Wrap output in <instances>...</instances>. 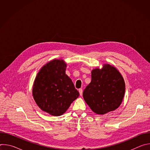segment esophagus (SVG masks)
<instances>
[{"mask_svg":"<svg viewBox=\"0 0 150 150\" xmlns=\"http://www.w3.org/2000/svg\"><path fill=\"white\" fill-rule=\"evenodd\" d=\"M79 93L80 96H82V88L79 89Z\"/></svg>","mask_w":150,"mask_h":150,"instance_id":"obj_1","label":"esophagus"}]
</instances>
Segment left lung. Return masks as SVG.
<instances>
[{
    "label": "left lung",
    "mask_w": 150,
    "mask_h": 150,
    "mask_svg": "<svg viewBox=\"0 0 150 150\" xmlns=\"http://www.w3.org/2000/svg\"><path fill=\"white\" fill-rule=\"evenodd\" d=\"M125 92L124 79L118 71L104 65L91 72V81L83 91V97L91 109L104 115L116 110L120 105Z\"/></svg>",
    "instance_id": "8db88e82"
}]
</instances>
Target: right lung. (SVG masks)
Masks as SVG:
<instances>
[{"instance_id":"obj_1","label":"right lung","mask_w":150,"mask_h":150,"mask_svg":"<svg viewBox=\"0 0 150 150\" xmlns=\"http://www.w3.org/2000/svg\"><path fill=\"white\" fill-rule=\"evenodd\" d=\"M66 67L63 60L50 61L40 69L34 83L33 94L37 104L51 115L63 114L79 96L65 74Z\"/></svg>"}]
</instances>
